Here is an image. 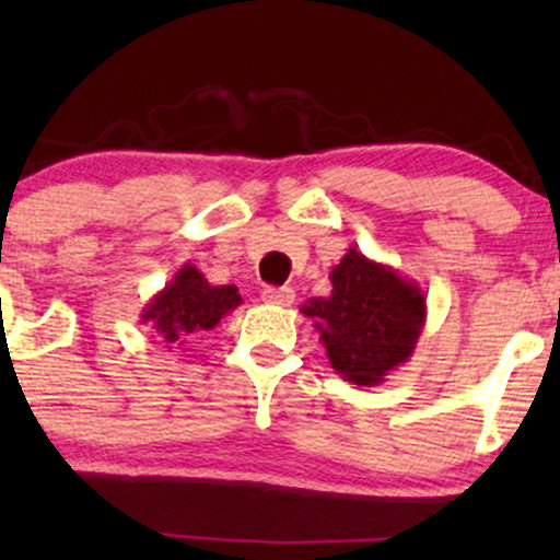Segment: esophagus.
<instances>
[{"label":"esophagus","mask_w":560,"mask_h":560,"mask_svg":"<svg viewBox=\"0 0 560 560\" xmlns=\"http://www.w3.org/2000/svg\"><path fill=\"white\" fill-rule=\"evenodd\" d=\"M262 301L270 305H282V308H288V305L295 301V290L293 288H265Z\"/></svg>","instance_id":"34e87169"}]
</instances>
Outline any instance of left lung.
<instances>
[{"label": "left lung", "mask_w": 560, "mask_h": 560, "mask_svg": "<svg viewBox=\"0 0 560 560\" xmlns=\"http://www.w3.org/2000/svg\"><path fill=\"white\" fill-rule=\"evenodd\" d=\"M331 295L301 305L313 318L336 374L374 387L416 351L425 326V295L416 280L351 247L334 267Z\"/></svg>", "instance_id": "left-lung-1"}]
</instances>
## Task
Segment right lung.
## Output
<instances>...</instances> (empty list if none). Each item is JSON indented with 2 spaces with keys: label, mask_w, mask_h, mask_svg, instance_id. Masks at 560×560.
<instances>
[{
  "label": "right lung",
  "mask_w": 560,
  "mask_h": 560,
  "mask_svg": "<svg viewBox=\"0 0 560 560\" xmlns=\"http://www.w3.org/2000/svg\"><path fill=\"white\" fill-rule=\"evenodd\" d=\"M242 303L236 285H211L201 270L186 262L167 285L142 308V324H150L165 349L183 347L188 336L211 331L226 313Z\"/></svg>",
  "instance_id": "obj_1"
}]
</instances>
